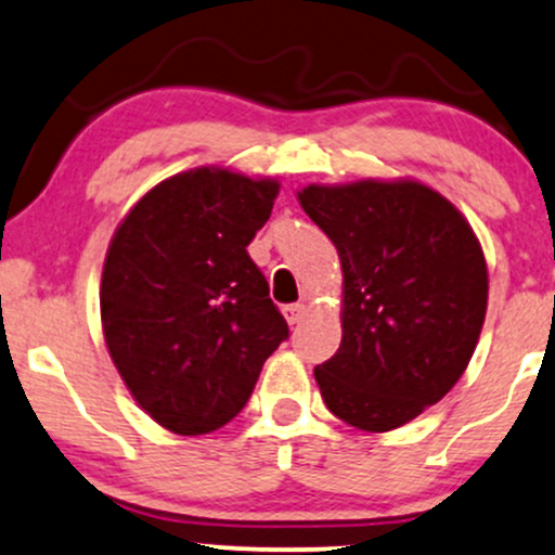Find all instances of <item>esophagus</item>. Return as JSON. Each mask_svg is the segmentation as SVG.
Segmentation results:
<instances>
[{"label":"esophagus","mask_w":555,"mask_h":555,"mask_svg":"<svg viewBox=\"0 0 555 555\" xmlns=\"http://www.w3.org/2000/svg\"><path fill=\"white\" fill-rule=\"evenodd\" d=\"M284 319L289 321V324H300L302 313H306V306H300V302H292V306H284L282 308Z\"/></svg>","instance_id":"esophagus-1"}]
</instances>
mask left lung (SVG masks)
Returning <instances> with one entry per match:
<instances>
[{"label": "left lung", "instance_id": "obj_1", "mask_svg": "<svg viewBox=\"0 0 555 555\" xmlns=\"http://www.w3.org/2000/svg\"><path fill=\"white\" fill-rule=\"evenodd\" d=\"M302 210L339 253L343 343L315 366L328 411L389 431L461 379L487 310V263L472 227L418 181L310 184Z\"/></svg>", "mask_w": 555, "mask_h": 555}]
</instances>
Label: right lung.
Here are the masks:
<instances>
[{"label":"right lung","instance_id":"add662e5","mask_svg":"<svg viewBox=\"0 0 555 555\" xmlns=\"http://www.w3.org/2000/svg\"><path fill=\"white\" fill-rule=\"evenodd\" d=\"M279 181L194 168L150 189L109 242L102 328L133 400L176 435H208L245 408L289 337L247 245Z\"/></svg>","mask_w":555,"mask_h":555}]
</instances>
